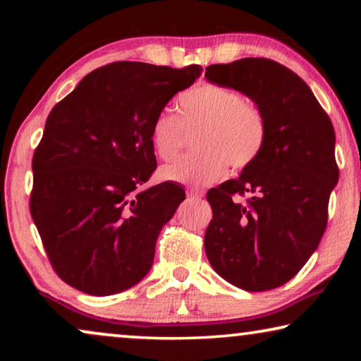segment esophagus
Instances as JSON below:
<instances>
[{
  "mask_svg": "<svg viewBox=\"0 0 361 361\" xmlns=\"http://www.w3.org/2000/svg\"><path fill=\"white\" fill-rule=\"evenodd\" d=\"M186 192H188V197L195 199V200H199V199L204 197V192L199 191V189H194V188H189Z\"/></svg>",
  "mask_w": 361,
  "mask_h": 361,
  "instance_id": "34e87169",
  "label": "esophagus"
}]
</instances>
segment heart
I'll return each instance as SVG.
<instances>
[{
    "label": "heart",
    "mask_w": 361,
    "mask_h": 361,
    "mask_svg": "<svg viewBox=\"0 0 361 361\" xmlns=\"http://www.w3.org/2000/svg\"><path fill=\"white\" fill-rule=\"evenodd\" d=\"M180 116L162 109L149 127L151 146L161 159L178 152L183 126H202L195 138L197 154L185 156L159 170L164 181L209 186L234 169H245L258 159L266 143V121L259 108L237 90L215 82H200L178 99Z\"/></svg>",
    "instance_id": "b5f03b06"
}]
</instances>
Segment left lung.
<instances>
[{
  "instance_id": "8db88e82",
  "label": "left lung",
  "mask_w": 361,
  "mask_h": 361,
  "mask_svg": "<svg viewBox=\"0 0 361 361\" xmlns=\"http://www.w3.org/2000/svg\"><path fill=\"white\" fill-rule=\"evenodd\" d=\"M205 78L247 95L266 121L258 159L207 194V258L237 288H277L301 271L325 232L339 178L333 124L309 85L274 60L210 65ZM243 193L249 199L239 203L235 195Z\"/></svg>"
}]
</instances>
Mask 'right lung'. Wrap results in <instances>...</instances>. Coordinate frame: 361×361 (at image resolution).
<instances>
[{
	"label": "right lung",
	"mask_w": 361,
	"mask_h": 361,
	"mask_svg": "<svg viewBox=\"0 0 361 361\" xmlns=\"http://www.w3.org/2000/svg\"><path fill=\"white\" fill-rule=\"evenodd\" d=\"M202 73L114 62L52 108L33 156L30 212L59 277L109 296L149 272L164 224L185 200L175 183L143 189L157 167L154 116Z\"/></svg>",
	"instance_id": "right-lung-1"
}]
</instances>
